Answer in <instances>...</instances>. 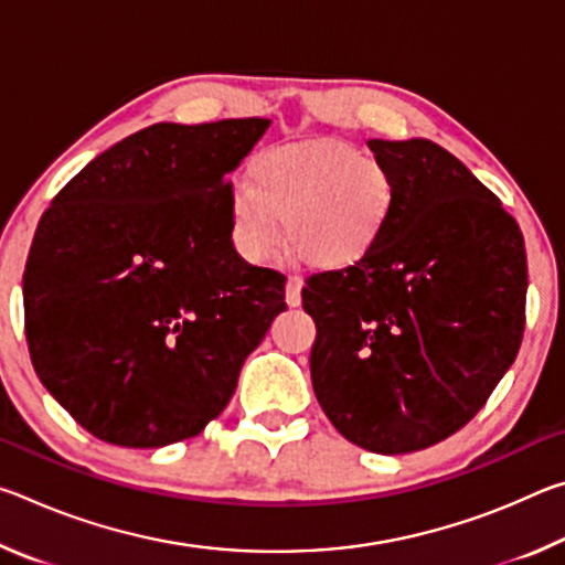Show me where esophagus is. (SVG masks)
<instances>
[{
    "mask_svg": "<svg viewBox=\"0 0 565 565\" xmlns=\"http://www.w3.org/2000/svg\"><path fill=\"white\" fill-rule=\"evenodd\" d=\"M301 289H303L301 276H289V281H286V303L299 306L301 303Z\"/></svg>",
    "mask_w": 565,
    "mask_h": 565,
    "instance_id": "obj_1",
    "label": "esophagus"
}]
</instances>
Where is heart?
I'll use <instances>...</instances> for the list:
<instances>
[{
  "instance_id": "1",
  "label": "heart",
  "mask_w": 565,
  "mask_h": 565,
  "mask_svg": "<svg viewBox=\"0 0 565 565\" xmlns=\"http://www.w3.org/2000/svg\"><path fill=\"white\" fill-rule=\"evenodd\" d=\"M228 196V226L246 259L271 262L289 242L303 262L343 269L374 252L394 218L396 184L379 159L337 139L284 141L248 161Z\"/></svg>"
}]
</instances>
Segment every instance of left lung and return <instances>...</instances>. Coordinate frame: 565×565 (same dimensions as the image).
Segmentation results:
<instances>
[{
	"instance_id": "8db88e82",
	"label": "left lung",
	"mask_w": 565,
	"mask_h": 565,
	"mask_svg": "<svg viewBox=\"0 0 565 565\" xmlns=\"http://www.w3.org/2000/svg\"><path fill=\"white\" fill-rule=\"evenodd\" d=\"M396 184L374 252L306 279L311 384L337 431L411 454L463 428L525 329L523 234L471 171L428 139L369 141Z\"/></svg>"
}]
</instances>
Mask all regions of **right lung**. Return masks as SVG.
<instances>
[{
	"instance_id": "right-lung-1",
	"label": "right lung",
	"mask_w": 565,
	"mask_h": 565,
	"mask_svg": "<svg viewBox=\"0 0 565 565\" xmlns=\"http://www.w3.org/2000/svg\"><path fill=\"white\" fill-rule=\"evenodd\" d=\"M269 119L151 124L89 161L24 266L36 376L99 441L202 434L286 309V276L236 254L228 181Z\"/></svg>"
}]
</instances>
